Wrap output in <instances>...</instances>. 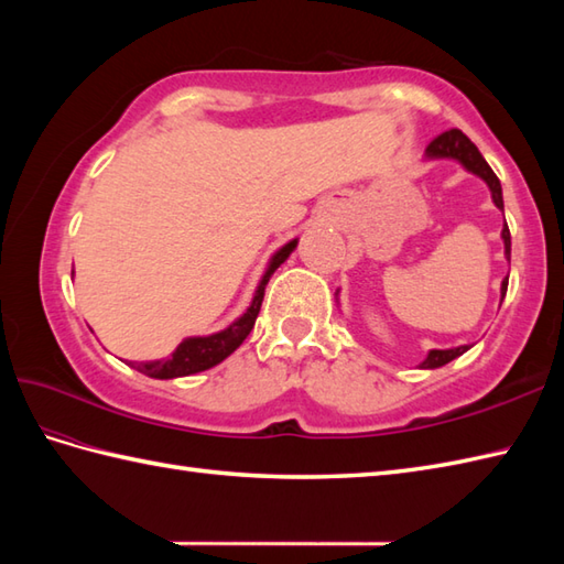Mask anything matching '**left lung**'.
I'll use <instances>...</instances> for the list:
<instances>
[{
    "mask_svg": "<svg viewBox=\"0 0 564 564\" xmlns=\"http://www.w3.org/2000/svg\"><path fill=\"white\" fill-rule=\"evenodd\" d=\"M426 154H429V158H453V160H458L467 172L482 176L485 182H487V186H489V191H492L495 206L501 213H505V198H501V184H499L497 174L492 172V166L485 162L480 150L475 148V142L467 138L463 130L451 128V130H446V133L436 135L434 140L429 142ZM501 237H505L507 259H511V232H509L507 225H505V230H501ZM507 285H509V279H505V283H501V297H505V293H507ZM467 349H470V346H458V349H446V351H441V349L429 351L422 368H441V366H446V364L453 361V358H458L460 354H465Z\"/></svg>",
    "mask_w": 564,
    "mask_h": 564,
    "instance_id": "8db88e82",
    "label": "left lung"
}]
</instances>
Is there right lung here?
Returning a JSON list of instances; mask_svg holds the SVG:
<instances>
[{
  "label": "right lung",
  "instance_id": "1",
  "mask_svg": "<svg viewBox=\"0 0 564 564\" xmlns=\"http://www.w3.org/2000/svg\"><path fill=\"white\" fill-rule=\"evenodd\" d=\"M295 239L293 242L285 245L283 249H279L273 254L271 263L267 273H263V279L259 283L257 289V295L254 301H251L247 313L239 317L237 322H232L230 327L218 332V334H210V337H191V339H184L182 344L176 346V351L172 356L162 358V361H148V364H133L135 370H140V373H145L150 378H160V380H166V378H182V376H194V373H200V370H208L213 368L215 364H220L223 358L230 356L239 344H242L247 339V334L251 332V327H254V322L259 317V310H261V301H263V293H267V283L273 275V271L281 267V263L289 259L291 251L295 249Z\"/></svg>",
  "mask_w": 564,
  "mask_h": 564
}]
</instances>
